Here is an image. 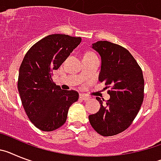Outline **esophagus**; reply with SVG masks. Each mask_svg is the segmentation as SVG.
<instances>
[{"mask_svg": "<svg viewBox=\"0 0 161 161\" xmlns=\"http://www.w3.org/2000/svg\"><path fill=\"white\" fill-rule=\"evenodd\" d=\"M79 99L82 100H88L89 99H90V97L87 96H86V95H83V94H80L79 95Z\"/></svg>", "mask_w": 161, "mask_h": 161, "instance_id": "obj_1", "label": "esophagus"}]
</instances>
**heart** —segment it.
Wrapping results in <instances>:
<instances>
[{
  "instance_id": "b5f03b06",
  "label": "heart",
  "mask_w": 161,
  "mask_h": 161,
  "mask_svg": "<svg viewBox=\"0 0 161 161\" xmlns=\"http://www.w3.org/2000/svg\"><path fill=\"white\" fill-rule=\"evenodd\" d=\"M92 56H96V55H95L93 53H92V52H87V53H86L84 54V56H83V58H86V57H92Z\"/></svg>"
}]
</instances>
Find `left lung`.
Instances as JSON below:
<instances>
[{
    "mask_svg": "<svg viewBox=\"0 0 161 161\" xmlns=\"http://www.w3.org/2000/svg\"><path fill=\"white\" fill-rule=\"evenodd\" d=\"M91 47L101 57L99 81L104 82L110 99L97 97L100 108L89 115L93 129L103 136H113L126 130L140 109L144 80L137 61L125 47L108 41H97Z\"/></svg>",
    "mask_w": 161,
    "mask_h": 161,
    "instance_id": "obj_1",
    "label": "left lung"
}]
</instances>
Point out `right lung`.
Wrapping results in <instances>:
<instances>
[{"label":"right lung","instance_id":"obj_1","mask_svg":"<svg viewBox=\"0 0 161 161\" xmlns=\"http://www.w3.org/2000/svg\"><path fill=\"white\" fill-rule=\"evenodd\" d=\"M81 40L67 35H50L32 46L22 60L18 89L26 115L40 130L61 127L71 104L79 99L78 92L62 90L51 76Z\"/></svg>","mask_w":161,"mask_h":161}]
</instances>
